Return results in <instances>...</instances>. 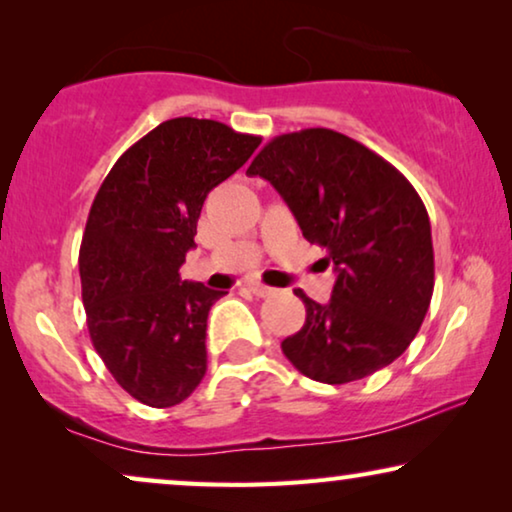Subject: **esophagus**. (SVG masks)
Masks as SVG:
<instances>
[{
  "label": "esophagus",
  "mask_w": 512,
  "mask_h": 512,
  "mask_svg": "<svg viewBox=\"0 0 512 512\" xmlns=\"http://www.w3.org/2000/svg\"><path fill=\"white\" fill-rule=\"evenodd\" d=\"M247 286H249V291L258 298H268V296H272V293H275V289H270V286H265L261 282H249Z\"/></svg>",
  "instance_id": "1"
}]
</instances>
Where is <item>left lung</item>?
Returning <instances> with one entry per match:
<instances>
[{
	"instance_id": "1",
	"label": "left lung",
	"mask_w": 512,
	"mask_h": 512,
	"mask_svg": "<svg viewBox=\"0 0 512 512\" xmlns=\"http://www.w3.org/2000/svg\"><path fill=\"white\" fill-rule=\"evenodd\" d=\"M247 174L277 188L305 240L324 247L338 272L326 305L296 291L307 317L282 342L286 359L326 384L361 380L396 361L433 296L431 223L410 181L328 128L270 139Z\"/></svg>"
}]
</instances>
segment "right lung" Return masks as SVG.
<instances>
[{
  "instance_id": "right-lung-1",
  "label": "right lung",
  "mask_w": 512,
  "mask_h": 512,
  "mask_svg": "<svg viewBox=\"0 0 512 512\" xmlns=\"http://www.w3.org/2000/svg\"><path fill=\"white\" fill-rule=\"evenodd\" d=\"M261 137L209 118H170L130 146L97 191L79 270L88 333L139 403L172 408L207 373V317L226 291L181 282L207 193Z\"/></svg>"
}]
</instances>
